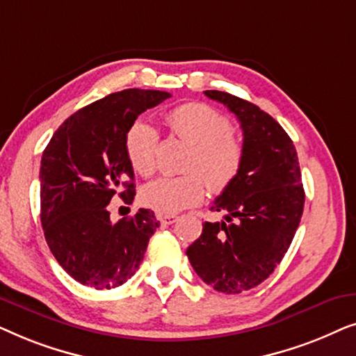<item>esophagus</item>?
<instances>
[{"label":"esophagus","instance_id":"1","mask_svg":"<svg viewBox=\"0 0 356 356\" xmlns=\"http://www.w3.org/2000/svg\"><path fill=\"white\" fill-rule=\"evenodd\" d=\"M157 218L162 225H172V223L178 220V216H173V213H157Z\"/></svg>","mask_w":356,"mask_h":356}]
</instances>
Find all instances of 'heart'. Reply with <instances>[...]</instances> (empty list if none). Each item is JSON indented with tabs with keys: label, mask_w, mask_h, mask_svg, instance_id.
<instances>
[{
	"label": "heart",
	"mask_w": 356,
	"mask_h": 356,
	"mask_svg": "<svg viewBox=\"0 0 356 356\" xmlns=\"http://www.w3.org/2000/svg\"><path fill=\"white\" fill-rule=\"evenodd\" d=\"M167 124L173 136L191 145L186 170L178 178H159L145 184L140 202L160 213H175L199 204L207 193H220L240 173L245 150L233 136V126L217 110L206 104H183L168 111ZM159 134L147 121L131 124L124 138V150L131 167L140 177H150L157 167ZM204 176L207 177L203 178Z\"/></svg>",
	"instance_id": "heart-1"
}]
</instances>
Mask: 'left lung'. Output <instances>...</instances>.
<instances>
[{
  "instance_id": "1",
  "label": "left lung",
  "mask_w": 356,
  "mask_h": 356,
  "mask_svg": "<svg viewBox=\"0 0 356 356\" xmlns=\"http://www.w3.org/2000/svg\"><path fill=\"white\" fill-rule=\"evenodd\" d=\"M204 94L235 113L245 157L211 206L225 211V220L202 223L186 254L207 285L235 295L264 282L284 259L303 216L305 189L293 140L269 113L227 92Z\"/></svg>"
}]
</instances>
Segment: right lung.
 Masks as SVG:
<instances>
[{"mask_svg":"<svg viewBox=\"0 0 356 356\" xmlns=\"http://www.w3.org/2000/svg\"><path fill=\"white\" fill-rule=\"evenodd\" d=\"M172 97L162 90L115 92L71 115L43 150L40 220L50 251L82 285L110 290L134 275L160 222L149 209L111 222L113 196L131 204L134 172L124 150L131 124Z\"/></svg>","mask_w":356,"mask_h":356,"instance_id":"obj_1","label":"right lung"}]
</instances>
